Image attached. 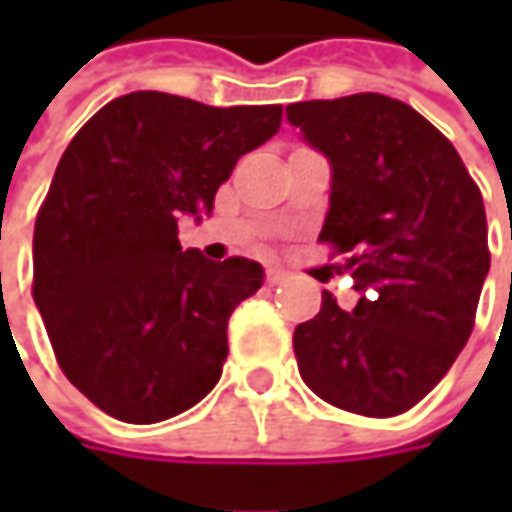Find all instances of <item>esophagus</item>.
<instances>
[{"label":"esophagus","instance_id":"34e87169","mask_svg":"<svg viewBox=\"0 0 512 512\" xmlns=\"http://www.w3.org/2000/svg\"><path fill=\"white\" fill-rule=\"evenodd\" d=\"M287 279V270H282V267H267V285L276 287L282 285Z\"/></svg>","mask_w":512,"mask_h":512}]
</instances>
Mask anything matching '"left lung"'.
<instances>
[{
  "mask_svg": "<svg viewBox=\"0 0 512 512\" xmlns=\"http://www.w3.org/2000/svg\"><path fill=\"white\" fill-rule=\"evenodd\" d=\"M330 162L319 239L344 253L359 302L322 293L293 333L305 384L362 416H399L442 382L470 339L490 270L482 193L422 113L382 93L287 105Z\"/></svg>",
  "mask_w": 512,
  "mask_h": 512,
  "instance_id": "8db88e82",
  "label": "left lung"
}]
</instances>
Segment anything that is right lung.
<instances>
[{
    "label": "right lung",
    "instance_id": "right-lung-1",
    "mask_svg": "<svg viewBox=\"0 0 512 512\" xmlns=\"http://www.w3.org/2000/svg\"><path fill=\"white\" fill-rule=\"evenodd\" d=\"M282 105L213 108L136 90L73 136L33 227V302L70 384L130 424L165 422L216 387L227 319L265 282L245 256L182 250Z\"/></svg>",
    "mask_w": 512,
    "mask_h": 512
}]
</instances>
